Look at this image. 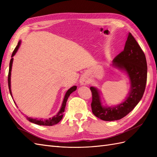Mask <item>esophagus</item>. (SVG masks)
<instances>
[{
    "instance_id": "esophagus-1",
    "label": "esophagus",
    "mask_w": 157,
    "mask_h": 157,
    "mask_svg": "<svg viewBox=\"0 0 157 157\" xmlns=\"http://www.w3.org/2000/svg\"><path fill=\"white\" fill-rule=\"evenodd\" d=\"M90 80L87 75H83L79 79V84L82 86H86L89 84Z\"/></svg>"
}]
</instances>
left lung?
<instances>
[{
  "label": "left lung",
  "instance_id": "8db88e82",
  "mask_svg": "<svg viewBox=\"0 0 157 157\" xmlns=\"http://www.w3.org/2000/svg\"><path fill=\"white\" fill-rule=\"evenodd\" d=\"M113 67L125 72L130 82V90L122 102L114 106L104 105L101 92L90 87L92 94V113L103 121L121 119L131 112L140 101L147 80V63L144 52L131 33H129L124 50L113 61Z\"/></svg>",
  "mask_w": 157,
  "mask_h": 157
}]
</instances>
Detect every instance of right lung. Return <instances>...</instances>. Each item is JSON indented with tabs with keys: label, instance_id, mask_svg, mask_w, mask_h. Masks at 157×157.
Wrapping results in <instances>:
<instances>
[{
	"label": "right lung",
	"instance_id": "right-lung-1",
	"mask_svg": "<svg viewBox=\"0 0 157 157\" xmlns=\"http://www.w3.org/2000/svg\"><path fill=\"white\" fill-rule=\"evenodd\" d=\"M21 41L19 40L17 46H16L15 48L14 51H13V53H12V55H11V61H10V63H9V75H8V85H9V92H10V94H11L12 98H13V96H12V92H11V69H12V65H13V56H15V55L16 54V52H17L18 49L19 48L20 45H21ZM77 89V86H72L71 88H70L67 92L65 93V97L64 99H63V101L62 103V105H61V107L59 111L57 113V114L56 115H55L54 117H52V118H48V119H38L37 118L34 119V118H31V117H28L26 116V117H27V119L29 121H30L33 123H35V124H37V125H46V126H51V125H54L57 124V123L61 121L63 117V113L65 111V106H66V102L67 101V99L69 98V96H70V94H71L72 92H73L74 91L76 90Z\"/></svg>",
	"mask_w": 157,
	"mask_h": 157
}]
</instances>
